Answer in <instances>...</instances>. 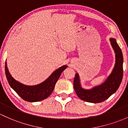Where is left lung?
<instances>
[{
  "label": "left lung",
  "mask_w": 128,
  "mask_h": 128,
  "mask_svg": "<svg viewBox=\"0 0 128 128\" xmlns=\"http://www.w3.org/2000/svg\"><path fill=\"white\" fill-rule=\"evenodd\" d=\"M110 41L115 51L116 62L112 73L102 84L93 87L90 90L84 89L80 86L79 74H76L73 82L74 88L78 97L86 102L92 103L103 102L115 93L120 86L123 74V54L116 40L110 38Z\"/></svg>",
  "instance_id": "1"
}]
</instances>
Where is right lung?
<instances>
[{"instance_id": "1", "label": "right lung", "mask_w": 128, "mask_h": 128, "mask_svg": "<svg viewBox=\"0 0 128 128\" xmlns=\"http://www.w3.org/2000/svg\"><path fill=\"white\" fill-rule=\"evenodd\" d=\"M66 68L67 65L62 66L56 70L42 83L36 86H28L15 80L9 72L6 62H5V74L10 86L21 98L28 102H37L47 98L53 92L62 72Z\"/></svg>"}]
</instances>
